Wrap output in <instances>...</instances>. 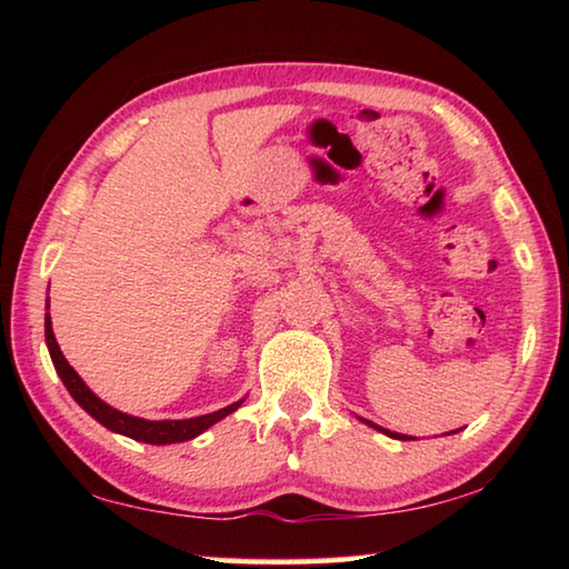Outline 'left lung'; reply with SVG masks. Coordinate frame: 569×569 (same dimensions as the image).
I'll use <instances>...</instances> for the list:
<instances>
[{
  "instance_id": "8db88e82",
  "label": "left lung",
  "mask_w": 569,
  "mask_h": 569,
  "mask_svg": "<svg viewBox=\"0 0 569 569\" xmlns=\"http://www.w3.org/2000/svg\"><path fill=\"white\" fill-rule=\"evenodd\" d=\"M366 423H369V427H373V429H379V431H383V435H389V437H393V439H403V441H407V439H411V437H403V435H397V431L381 429V427H377V423H371V421H366Z\"/></svg>"
}]
</instances>
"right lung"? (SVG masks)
Listing matches in <instances>:
<instances>
[{"mask_svg":"<svg viewBox=\"0 0 569 569\" xmlns=\"http://www.w3.org/2000/svg\"><path fill=\"white\" fill-rule=\"evenodd\" d=\"M44 339H47V349H50L54 369H57V373H60V379L67 387V391L72 393V399L80 403V407L88 411L92 419H98L102 427H108L110 431H118V435H124L134 441H146V445H176V441H188L192 437L203 435L208 427H213L216 421L228 417V413H233L240 407V401H236L226 409L206 413V417L180 419V421H148L140 417H130V413H122L118 409L108 407V403H104L100 397H94V393L88 389V383L77 377V371L70 363H67V359L60 351V346H57L50 313L44 316Z\"/></svg>","mask_w":569,"mask_h":569,"instance_id":"right-lung-1","label":"right lung"}]
</instances>
